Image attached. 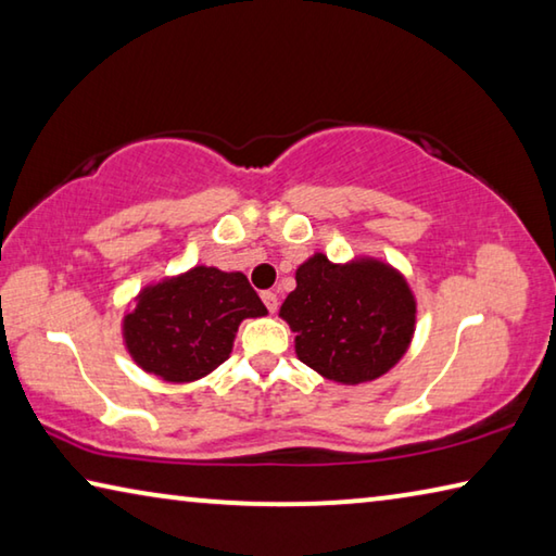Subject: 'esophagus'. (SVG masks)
Listing matches in <instances>:
<instances>
[{"instance_id":"obj_1","label":"esophagus","mask_w":556,"mask_h":556,"mask_svg":"<svg viewBox=\"0 0 556 556\" xmlns=\"http://www.w3.org/2000/svg\"><path fill=\"white\" fill-rule=\"evenodd\" d=\"M262 301H265V306L269 308V314H275V312H277L279 299H277L275 291H262Z\"/></svg>"}]
</instances>
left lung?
<instances>
[{"mask_svg": "<svg viewBox=\"0 0 556 556\" xmlns=\"http://www.w3.org/2000/svg\"><path fill=\"white\" fill-rule=\"evenodd\" d=\"M279 318L294 333L296 357L321 378L363 384L382 378L409 351L417 299L390 262L355 255L331 262L314 252L296 267Z\"/></svg>", "mask_w": 556, "mask_h": 556, "instance_id": "left-lung-1", "label": "left lung"}]
</instances>
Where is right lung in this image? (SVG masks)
<instances>
[{
    "mask_svg": "<svg viewBox=\"0 0 556 556\" xmlns=\"http://www.w3.org/2000/svg\"><path fill=\"white\" fill-rule=\"evenodd\" d=\"M122 316V343L139 368L164 382H195L232 353L244 318L267 316L242 271L195 265L149 281Z\"/></svg>",
    "mask_w": 556,
    "mask_h": 556,
    "instance_id": "obj_1",
    "label": "right lung"
}]
</instances>
